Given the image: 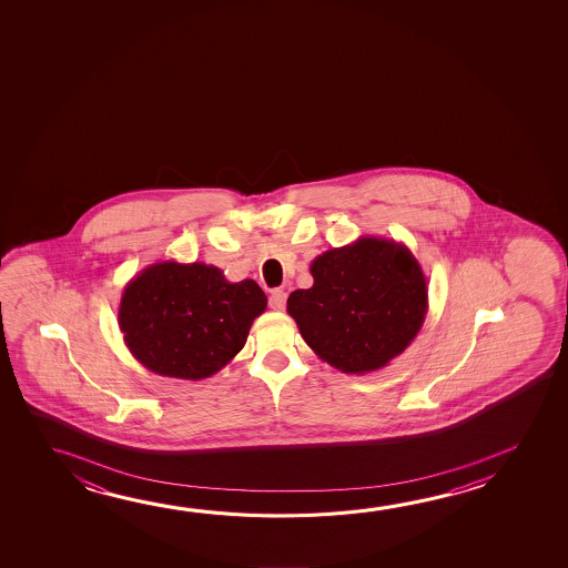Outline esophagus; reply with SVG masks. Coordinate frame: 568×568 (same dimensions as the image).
Wrapping results in <instances>:
<instances>
[{
    "mask_svg": "<svg viewBox=\"0 0 568 568\" xmlns=\"http://www.w3.org/2000/svg\"><path fill=\"white\" fill-rule=\"evenodd\" d=\"M285 303H287V293H285V291H281V288H275V291H271V308H275V311H283V308H285Z\"/></svg>",
    "mask_w": 568,
    "mask_h": 568,
    "instance_id": "1",
    "label": "esophagus"
}]
</instances>
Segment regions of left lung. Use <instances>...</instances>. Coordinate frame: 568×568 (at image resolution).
Instances as JSON below:
<instances>
[{
  "label": "left lung",
  "mask_w": 568,
  "mask_h": 568,
  "mask_svg": "<svg viewBox=\"0 0 568 568\" xmlns=\"http://www.w3.org/2000/svg\"><path fill=\"white\" fill-rule=\"evenodd\" d=\"M313 287L287 313L313 353L344 374L381 371L416 338L428 313V281L400 242L363 235L311 263Z\"/></svg>",
  "instance_id": "1"
}]
</instances>
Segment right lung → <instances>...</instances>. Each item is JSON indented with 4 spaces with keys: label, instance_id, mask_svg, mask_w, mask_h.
Listing matches in <instances>:
<instances>
[{
    "label": "right lung",
    "instance_id": "obj_1",
    "mask_svg": "<svg viewBox=\"0 0 568 568\" xmlns=\"http://www.w3.org/2000/svg\"><path fill=\"white\" fill-rule=\"evenodd\" d=\"M265 307L253 280L230 283L215 265L159 261L126 283L119 326L150 373L204 381L232 363Z\"/></svg>",
    "mask_w": 568,
    "mask_h": 568
}]
</instances>
